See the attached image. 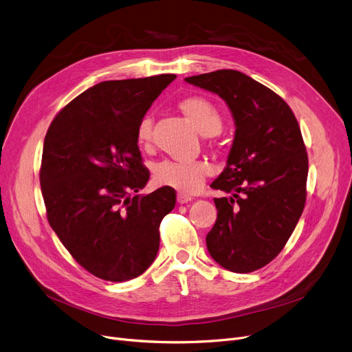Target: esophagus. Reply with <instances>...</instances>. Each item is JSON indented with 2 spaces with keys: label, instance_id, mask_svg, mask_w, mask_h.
Wrapping results in <instances>:
<instances>
[{
  "label": "esophagus",
  "instance_id": "34e87169",
  "mask_svg": "<svg viewBox=\"0 0 352 352\" xmlns=\"http://www.w3.org/2000/svg\"><path fill=\"white\" fill-rule=\"evenodd\" d=\"M190 201V197H188V195H185V194H178L177 195V202L178 204H188Z\"/></svg>",
  "mask_w": 352,
  "mask_h": 352
}]
</instances>
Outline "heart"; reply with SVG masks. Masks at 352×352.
<instances>
[{"instance_id": "heart-1", "label": "heart", "mask_w": 352, "mask_h": 352, "mask_svg": "<svg viewBox=\"0 0 352 352\" xmlns=\"http://www.w3.org/2000/svg\"><path fill=\"white\" fill-rule=\"evenodd\" d=\"M178 109L184 116L195 126V129L204 136H213L220 132L223 126V118L217 107L205 97L192 95L178 102ZM153 140V120L144 116L136 127V142L142 147L150 146ZM212 173V167L208 162L182 163V162H166L160 163L154 170V179L158 185L177 189L181 194H194L199 190Z\"/></svg>"}]
</instances>
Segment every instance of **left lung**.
<instances>
[{
	"mask_svg": "<svg viewBox=\"0 0 352 352\" xmlns=\"http://www.w3.org/2000/svg\"><path fill=\"white\" fill-rule=\"evenodd\" d=\"M185 81L225 100L236 123L228 166L210 185L232 197L214 198L209 254L232 272L260 270L282 251L306 204L309 162L299 123L278 94L240 72Z\"/></svg>",
	"mask_w": 352,
	"mask_h": 352,
	"instance_id": "obj_1",
	"label": "left lung"
}]
</instances>
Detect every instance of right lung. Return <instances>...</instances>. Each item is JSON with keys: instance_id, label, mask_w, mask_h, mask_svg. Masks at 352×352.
I'll return each instance as SVG.
<instances>
[{"instance_id": "right-lung-1", "label": "right lung", "mask_w": 352, "mask_h": 352, "mask_svg": "<svg viewBox=\"0 0 352 352\" xmlns=\"http://www.w3.org/2000/svg\"><path fill=\"white\" fill-rule=\"evenodd\" d=\"M175 74L102 81L50 123L41 188L49 225L88 272L111 282L142 275L160 247V223L175 206L168 186L135 195L150 178L136 127Z\"/></svg>"}]
</instances>
